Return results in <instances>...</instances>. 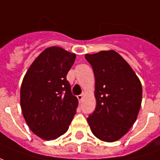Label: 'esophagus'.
<instances>
[{
    "instance_id": "34e87169",
    "label": "esophagus",
    "mask_w": 160,
    "mask_h": 160,
    "mask_svg": "<svg viewBox=\"0 0 160 160\" xmlns=\"http://www.w3.org/2000/svg\"><path fill=\"white\" fill-rule=\"evenodd\" d=\"M77 98H78V100H79V102H81V101H82V99H83V95H81V94H80V95H78V96H77Z\"/></svg>"
}]
</instances>
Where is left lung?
I'll return each instance as SVG.
<instances>
[{"label":"left lung","instance_id":"8db88e82","mask_svg":"<svg viewBox=\"0 0 160 160\" xmlns=\"http://www.w3.org/2000/svg\"><path fill=\"white\" fill-rule=\"evenodd\" d=\"M95 76L96 109L87 118L92 134L113 142L126 134L137 119L142 87L129 64L115 50L86 54Z\"/></svg>","mask_w":160,"mask_h":160}]
</instances>
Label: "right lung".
Wrapping results in <instances>:
<instances>
[{
	"label": "right lung",
	"instance_id": "obj_1",
	"mask_svg": "<svg viewBox=\"0 0 160 160\" xmlns=\"http://www.w3.org/2000/svg\"><path fill=\"white\" fill-rule=\"evenodd\" d=\"M76 55L61 47L45 49L34 60L23 79L20 106L26 123L42 140L66 133L78 107L67 73Z\"/></svg>",
	"mask_w": 160,
	"mask_h": 160
}]
</instances>
